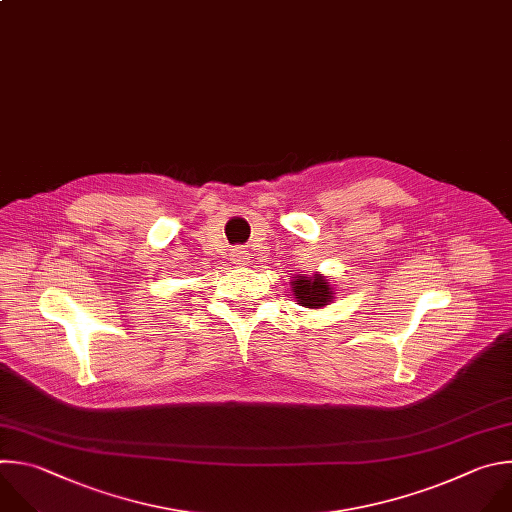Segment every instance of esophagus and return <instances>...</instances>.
Listing matches in <instances>:
<instances>
[{
  "mask_svg": "<svg viewBox=\"0 0 512 512\" xmlns=\"http://www.w3.org/2000/svg\"><path fill=\"white\" fill-rule=\"evenodd\" d=\"M248 260H250L248 250H244V248H234V252H232V262H234V264L244 266V264H248Z\"/></svg>",
  "mask_w": 512,
  "mask_h": 512,
  "instance_id": "esophagus-1",
  "label": "esophagus"
}]
</instances>
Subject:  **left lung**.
Returning <instances> with one entry per match:
<instances>
[{
    "instance_id": "obj_1",
    "label": "left lung",
    "mask_w": 512,
    "mask_h": 512,
    "mask_svg": "<svg viewBox=\"0 0 512 512\" xmlns=\"http://www.w3.org/2000/svg\"><path fill=\"white\" fill-rule=\"evenodd\" d=\"M292 278L294 280L290 282V286H292L294 298L300 306H304V309H321V306H325L333 300L335 290L331 288V284L325 276L296 274Z\"/></svg>"
}]
</instances>
